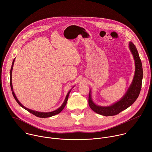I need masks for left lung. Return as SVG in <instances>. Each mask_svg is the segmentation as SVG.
<instances>
[{"instance_id":"1","label":"left lung","mask_w":152,"mask_h":152,"mask_svg":"<svg viewBox=\"0 0 152 152\" xmlns=\"http://www.w3.org/2000/svg\"><path fill=\"white\" fill-rule=\"evenodd\" d=\"M129 48L133 57L135 64V71L131 85L124 96L116 103L109 106H101L96 105L92 100L91 91H89V105L95 112L103 116H109L116 115L121 111L127 109L133 104L138 98L142 85L143 71L141 60L140 58L136 46L132 42H129Z\"/></svg>"}]
</instances>
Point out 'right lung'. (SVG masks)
I'll return each instance as SVG.
<instances>
[{"instance_id": "right-lung-1", "label": "right lung", "mask_w": 152, "mask_h": 152, "mask_svg": "<svg viewBox=\"0 0 152 152\" xmlns=\"http://www.w3.org/2000/svg\"><path fill=\"white\" fill-rule=\"evenodd\" d=\"M14 60H15V58L12 61V66H11V71H10V86H11V91H12V94L13 95V96L14 98H15V101L17 102H18V103L22 107H23V109H25V110H26L27 111H28L29 112L31 113L32 114L34 115L35 116H37V117H40V118H48V117H50V116H53L54 115H56L59 113H60L61 112V110L64 109V107H65L66 103H67V99H68V97H69V95L72 90V89L68 92V93L66 95V96L65 98V99L64 101V102L63 103V104H61V106L58 108L57 109L53 111V112H38V111H36V110H31V109H29L28 108H26V107H25L23 104H21V103L19 102V99L17 98L14 92V91H13V88H12V68H13V65H14ZM73 87V88H74Z\"/></svg>"}]
</instances>
